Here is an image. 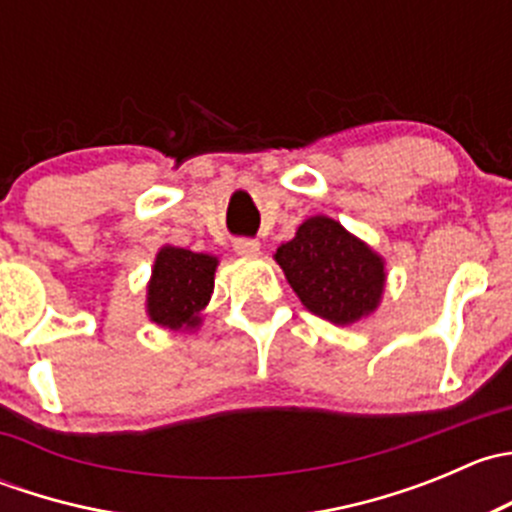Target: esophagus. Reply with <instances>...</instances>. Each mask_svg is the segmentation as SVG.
<instances>
[{
  "instance_id": "obj_1",
  "label": "esophagus",
  "mask_w": 512,
  "mask_h": 512,
  "mask_svg": "<svg viewBox=\"0 0 512 512\" xmlns=\"http://www.w3.org/2000/svg\"><path fill=\"white\" fill-rule=\"evenodd\" d=\"M232 247H235V252L240 257H255L257 252H260V242L250 240V237H237V240L232 242Z\"/></svg>"
}]
</instances>
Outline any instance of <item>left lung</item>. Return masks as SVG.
I'll return each mask as SVG.
<instances>
[{"label": "left lung", "instance_id": "left-lung-1", "mask_svg": "<svg viewBox=\"0 0 512 512\" xmlns=\"http://www.w3.org/2000/svg\"><path fill=\"white\" fill-rule=\"evenodd\" d=\"M275 260L304 307L334 324L369 317L384 294V257L327 215L304 220Z\"/></svg>", "mask_w": 512, "mask_h": 512}]
</instances>
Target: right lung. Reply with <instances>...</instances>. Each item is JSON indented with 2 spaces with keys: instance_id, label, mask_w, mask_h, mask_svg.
Segmentation results:
<instances>
[{
  "instance_id": "1",
  "label": "right lung",
  "mask_w": 512,
  "mask_h": 512,
  "mask_svg": "<svg viewBox=\"0 0 512 512\" xmlns=\"http://www.w3.org/2000/svg\"><path fill=\"white\" fill-rule=\"evenodd\" d=\"M218 257L183 247H160L148 282L146 312L163 329H195L215 287Z\"/></svg>"
}]
</instances>
